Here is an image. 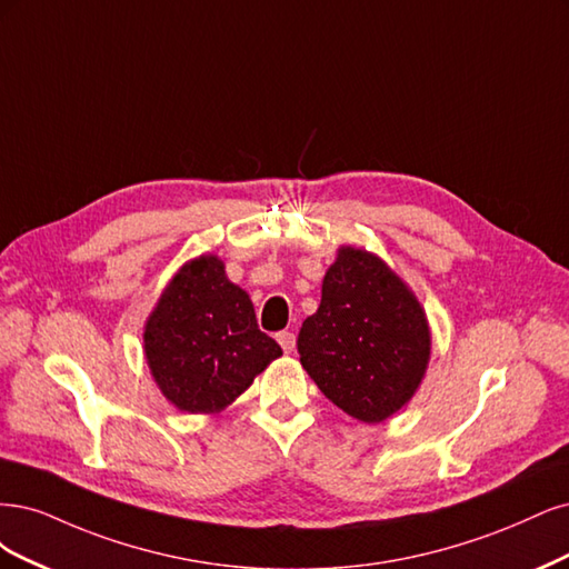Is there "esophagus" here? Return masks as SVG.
Wrapping results in <instances>:
<instances>
[{"instance_id":"obj_1","label":"esophagus","mask_w":569,"mask_h":569,"mask_svg":"<svg viewBox=\"0 0 569 569\" xmlns=\"http://www.w3.org/2000/svg\"><path fill=\"white\" fill-rule=\"evenodd\" d=\"M277 340H279V345L283 347V352H286V355H290L292 350H296V333L281 331V333L277 336Z\"/></svg>"}]
</instances>
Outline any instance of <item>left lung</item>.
<instances>
[{
	"label": "left lung",
	"instance_id": "1",
	"mask_svg": "<svg viewBox=\"0 0 569 569\" xmlns=\"http://www.w3.org/2000/svg\"><path fill=\"white\" fill-rule=\"evenodd\" d=\"M302 369L338 409L382 423L426 378L432 336L426 309L399 273L357 246H340L321 302L298 336Z\"/></svg>",
	"mask_w": 569,
	"mask_h": 569
}]
</instances>
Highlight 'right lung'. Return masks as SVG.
<instances>
[{
	"label": "right lung",
	"instance_id": "add662e5",
	"mask_svg": "<svg viewBox=\"0 0 569 569\" xmlns=\"http://www.w3.org/2000/svg\"><path fill=\"white\" fill-rule=\"evenodd\" d=\"M283 352L262 333L224 260L198 254L177 269L143 323V357L162 397L187 413H219Z\"/></svg>",
	"mask_w": 569,
	"mask_h": 569
}]
</instances>
